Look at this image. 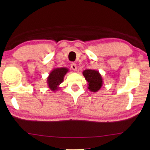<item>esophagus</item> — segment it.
Instances as JSON below:
<instances>
[{"label": "esophagus", "mask_w": 150, "mask_h": 150, "mask_svg": "<svg viewBox=\"0 0 150 150\" xmlns=\"http://www.w3.org/2000/svg\"><path fill=\"white\" fill-rule=\"evenodd\" d=\"M71 68L73 70H74V71H76L77 70V66H76V64L75 63H72L71 64Z\"/></svg>", "instance_id": "34e87169"}]
</instances>
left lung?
Masks as SVG:
<instances>
[{"label": "left lung", "mask_w": 150, "mask_h": 150, "mask_svg": "<svg viewBox=\"0 0 150 150\" xmlns=\"http://www.w3.org/2000/svg\"><path fill=\"white\" fill-rule=\"evenodd\" d=\"M88 83V88L92 92H97L103 86V80L98 71L95 69H86L82 72Z\"/></svg>", "instance_id": "left-lung-1"}]
</instances>
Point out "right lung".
<instances>
[{"mask_svg":"<svg viewBox=\"0 0 150 150\" xmlns=\"http://www.w3.org/2000/svg\"><path fill=\"white\" fill-rule=\"evenodd\" d=\"M69 69L67 68H54L50 73L47 78V84L49 88L52 91H56L60 88L59 85L64 81V78Z\"/></svg>","mask_w":150,"mask_h":150,"instance_id":"add662e5","label":"right lung"}]
</instances>
